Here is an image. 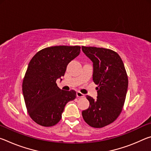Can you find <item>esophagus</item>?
Wrapping results in <instances>:
<instances>
[{
  "instance_id": "obj_1",
  "label": "esophagus",
  "mask_w": 151,
  "mask_h": 151,
  "mask_svg": "<svg viewBox=\"0 0 151 151\" xmlns=\"http://www.w3.org/2000/svg\"><path fill=\"white\" fill-rule=\"evenodd\" d=\"M76 96L78 97V98H83V97H85V94L81 93L80 91H78L77 93H76Z\"/></svg>"
}]
</instances>
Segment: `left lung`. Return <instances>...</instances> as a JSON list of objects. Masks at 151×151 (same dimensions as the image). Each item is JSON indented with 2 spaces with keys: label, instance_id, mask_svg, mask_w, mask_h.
Returning <instances> with one entry per match:
<instances>
[{
  "label": "left lung",
  "instance_id": "8db88e82",
  "mask_svg": "<svg viewBox=\"0 0 151 151\" xmlns=\"http://www.w3.org/2000/svg\"><path fill=\"white\" fill-rule=\"evenodd\" d=\"M82 50L93 61V78L98 85L96 99L86 96L90 106L82 115L89 126L103 128L115 121L123 108L129 83L127 71L115 51L84 46Z\"/></svg>",
  "mask_w": 151,
  "mask_h": 151
}]
</instances>
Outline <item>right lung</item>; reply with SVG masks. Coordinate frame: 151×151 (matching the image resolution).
<instances>
[{
	"mask_svg": "<svg viewBox=\"0 0 151 151\" xmlns=\"http://www.w3.org/2000/svg\"><path fill=\"white\" fill-rule=\"evenodd\" d=\"M80 52V46H55L39 50L30 60L22 93L28 113L36 123L46 127L57 124L66 104L76 99L75 91L61 90L56 81Z\"/></svg>",
	"mask_w": 151,
	"mask_h": 151,
	"instance_id": "1",
	"label": "right lung"
}]
</instances>
